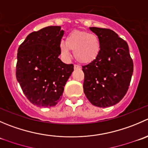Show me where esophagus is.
I'll use <instances>...</instances> for the list:
<instances>
[{"instance_id": "34e87169", "label": "esophagus", "mask_w": 148, "mask_h": 148, "mask_svg": "<svg viewBox=\"0 0 148 148\" xmlns=\"http://www.w3.org/2000/svg\"><path fill=\"white\" fill-rule=\"evenodd\" d=\"M74 69H81V66H79L75 64L74 66Z\"/></svg>"}]
</instances>
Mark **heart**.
Instances as JSON below:
<instances>
[{
    "instance_id": "1",
    "label": "heart",
    "mask_w": 148,
    "mask_h": 148,
    "mask_svg": "<svg viewBox=\"0 0 148 148\" xmlns=\"http://www.w3.org/2000/svg\"><path fill=\"white\" fill-rule=\"evenodd\" d=\"M61 55L64 59L70 56V50L74 51L77 62L89 64L95 61L101 51V42L99 37L95 34L86 31H74L67 35L66 41L59 44Z\"/></svg>"
}]
</instances>
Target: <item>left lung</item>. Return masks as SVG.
<instances>
[{
	"label": "left lung",
	"instance_id": "8db88e82",
	"mask_svg": "<svg viewBox=\"0 0 148 148\" xmlns=\"http://www.w3.org/2000/svg\"><path fill=\"white\" fill-rule=\"evenodd\" d=\"M101 42L98 57L83 66L84 92L88 100L99 107H108L120 102L127 93L133 62L127 44L114 31L90 27Z\"/></svg>",
	"mask_w": 148,
	"mask_h": 148
}]
</instances>
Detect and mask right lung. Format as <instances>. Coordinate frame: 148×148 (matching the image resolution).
I'll return each mask as SVG.
<instances>
[{"label": "right lung", "instance_id": "obj_1", "mask_svg": "<svg viewBox=\"0 0 148 148\" xmlns=\"http://www.w3.org/2000/svg\"><path fill=\"white\" fill-rule=\"evenodd\" d=\"M64 32L61 26L34 31L18 49L16 79L27 99L38 107L56 105L74 71L73 64H66L59 58Z\"/></svg>", "mask_w": 148, "mask_h": 148}]
</instances>
